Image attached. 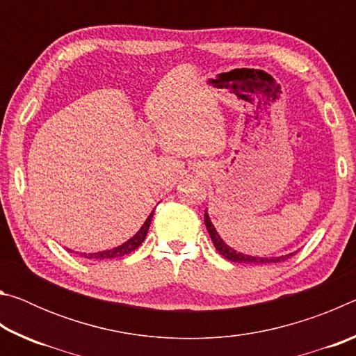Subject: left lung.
<instances>
[{
  "instance_id": "obj_1",
  "label": "left lung",
  "mask_w": 356,
  "mask_h": 356,
  "mask_svg": "<svg viewBox=\"0 0 356 356\" xmlns=\"http://www.w3.org/2000/svg\"><path fill=\"white\" fill-rule=\"evenodd\" d=\"M204 222H206V227L210 234V238H212V242L215 245L216 251L220 252L222 257H226L227 261L231 262H238V264H254V265H261V264H270V262H281V261H286V259L291 257L293 252H289V254L284 256H275V257H259V256H250V254H243V252L236 251L234 248H231L225 240L220 237V234L216 232V229L213 226L212 220H210V216L207 213V209H206V213H204Z\"/></svg>"
}]
</instances>
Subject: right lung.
I'll use <instances>...</instances> for the list:
<instances>
[{
  "label": "right lung",
  "instance_id": "right-lung-1",
  "mask_svg": "<svg viewBox=\"0 0 356 356\" xmlns=\"http://www.w3.org/2000/svg\"><path fill=\"white\" fill-rule=\"evenodd\" d=\"M152 216H154V210L150 212V215L144 221V225L140 227V231H138L134 237H130L127 242H124L122 245L116 246V248H111V250H105V251H97V252H83L84 257L88 259H114V257H122V256H127L130 254L131 251H135L138 246H140L144 238L147 236V231H149V226H150V221H152Z\"/></svg>",
  "mask_w": 356,
  "mask_h": 356
}]
</instances>
